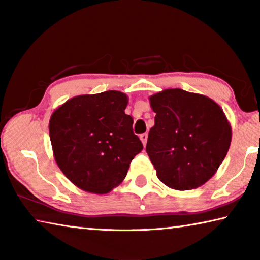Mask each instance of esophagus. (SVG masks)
<instances>
[{"label": "esophagus", "instance_id": "1", "mask_svg": "<svg viewBox=\"0 0 260 260\" xmlns=\"http://www.w3.org/2000/svg\"><path fill=\"white\" fill-rule=\"evenodd\" d=\"M147 139H148V134H147V133H143V134H141V135H140V140L142 141L143 146H146V143H147Z\"/></svg>", "mask_w": 260, "mask_h": 260}]
</instances>
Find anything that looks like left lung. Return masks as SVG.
Masks as SVG:
<instances>
[{
    "label": "left lung",
    "mask_w": 260,
    "mask_h": 260,
    "mask_svg": "<svg viewBox=\"0 0 260 260\" xmlns=\"http://www.w3.org/2000/svg\"><path fill=\"white\" fill-rule=\"evenodd\" d=\"M149 100L156 117L146 150L158 179L177 190L204 184L231 146L232 128L222 109L208 96L179 88Z\"/></svg>",
    "instance_id": "8db88e82"
}]
</instances>
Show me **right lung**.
Segmentation results:
<instances>
[{"mask_svg": "<svg viewBox=\"0 0 260 260\" xmlns=\"http://www.w3.org/2000/svg\"><path fill=\"white\" fill-rule=\"evenodd\" d=\"M121 91L72 98L56 109L49 135L57 165L82 190L108 193L122 182L131 161L143 149L125 113Z\"/></svg>", "mask_w": 260, "mask_h": 260, "instance_id": "obj_1", "label": "right lung"}]
</instances>
